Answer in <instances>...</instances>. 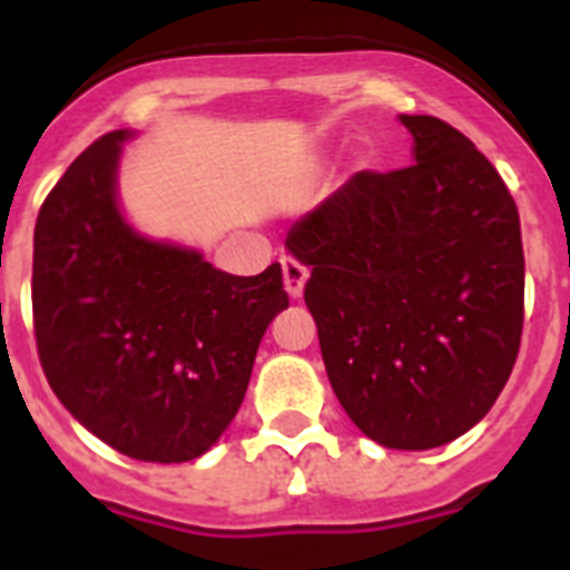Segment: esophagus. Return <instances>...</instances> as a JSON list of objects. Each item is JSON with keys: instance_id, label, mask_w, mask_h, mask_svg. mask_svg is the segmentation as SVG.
<instances>
[{"instance_id": "1", "label": "esophagus", "mask_w": 570, "mask_h": 570, "mask_svg": "<svg viewBox=\"0 0 570 570\" xmlns=\"http://www.w3.org/2000/svg\"><path fill=\"white\" fill-rule=\"evenodd\" d=\"M282 274H285V291L291 296H302V288H305V279H308V271L294 256H282Z\"/></svg>"}]
</instances>
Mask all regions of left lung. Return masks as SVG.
<instances>
[{"mask_svg": "<svg viewBox=\"0 0 570 570\" xmlns=\"http://www.w3.org/2000/svg\"><path fill=\"white\" fill-rule=\"evenodd\" d=\"M414 165L360 170L288 230L331 387L362 434L428 451L473 428L520 354L525 256L511 190L465 134L400 116Z\"/></svg>", "mask_w": 570, "mask_h": 570, "instance_id": "left-lung-1", "label": "left lung"}]
</instances>
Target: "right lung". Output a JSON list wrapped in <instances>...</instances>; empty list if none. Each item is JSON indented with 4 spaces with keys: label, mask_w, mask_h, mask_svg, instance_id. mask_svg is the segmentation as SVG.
Instances as JSON below:
<instances>
[{
    "label": "right lung",
    "mask_w": 570,
    "mask_h": 570,
    "mask_svg": "<svg viewBox=\"0 0 570 570\" xmlns=\"http://www.w3.org/2000/svg\"><path fill=\"white\" fill-rule=\"evenodd\" d=\"M125 136H99L45 196L33 334L53 394L90 434L130 460L188 462L239 411L288 291L279 262L234 276L125 225L116 208Z\"/></svg>",
    "instance_id": "1"
}]
</instances>
